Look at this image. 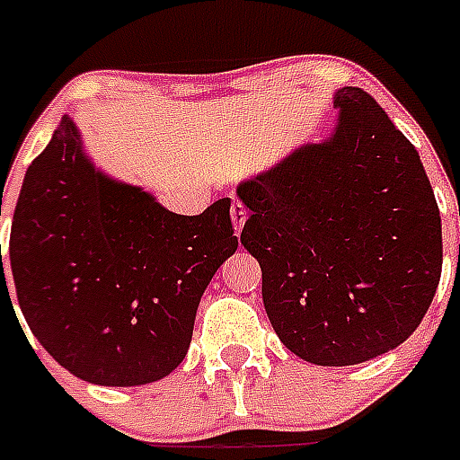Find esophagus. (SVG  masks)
<instances>
[{
  "mask_svg": "<svg viewBox=\"0 0 460 460\" xmlns=\"http://www.w3.org/2000/svg\"><path fill=\"white\" fill-rule=\"evenodd\" d=\"M245 219H248V209H245L243 202L241 200L231 202V222H234V229H236V234L243 229Z\"/></svg>",
  "mask_w": 460,
  "mask_h": 460,
  "instance_id": "1",
  "label": "esophagus"
}]
</instances>
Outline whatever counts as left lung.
I'll return each instance as SVG.
<instances>
[{
	"label": "left lung",
	"mask_w": 460,
	"mask_h": 460,
	"mask_svg": "<svg viewBox=\"0 0 460 460\" xmlns=\"http://www.w3.org/2000/svg\"><path fill=\"white\" fill-rule=\"evenodd\" d=\"M339 126L238 186L241 243L288 350L356 365L413 334L442 277V219L413 143L363 88L334 97Z\"/></svg>",
	"instance_id": "left-lung-1"
}]
</instances>
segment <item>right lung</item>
Returning <instances> with one entry per match:
<instances>
[{
    "mask_svg": "<svg viewBox=\"0 0 460 460\" xmlns=\"http://www.w3.org/2000/svg\"><path fill=\"white\" fill-rule=\"evenodd\" d=\"M229 208L222 198L202 215H173L104 179L64 119L28 166L11 222V274L35 339L93 385L166 377L186 358L209 279L238 248ZM0 267L9 296L2 245Z\"/></svg>",
    "mask_w": 460,
    "mask_h": 460,
    "instance_id": "add662e5",
    "label": "right lung"
}]
</instances>
